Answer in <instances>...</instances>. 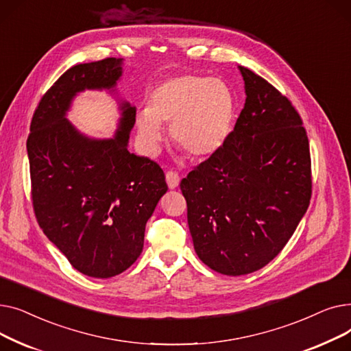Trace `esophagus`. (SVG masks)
<instances>
[{
    "label": "esophagus",
    "instance_id": "34e87169",
    "mask_svg": "<svg viewBox=\"0 0 351 351\" xmlns=\"http://www.w3.org/2000/svg\"><path fill=\"white\" fill-rule=\"evenodd\" d=\"M166 182H168V186L169 189H175L179 186V182H180V178L176 172L173 171H168L166 172Z\"/></svg>",
    "mask_w": 351,
    "mask_h": 351
}]
</instances>
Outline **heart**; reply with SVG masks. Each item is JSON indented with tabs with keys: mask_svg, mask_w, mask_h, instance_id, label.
Returning <instances> with one entry per match:
<instances>
[{
	"mask_svg": "<svg viewBox=\"0 0 351 351\" xmlns=\"http://www.w3.org/2000/svg\"><path fill=\"white\" fill-rule=\"evenodd\" d=\"M233 117V95L222 80L180 75L152 92L149 105L136 114V129L147 154L159 149L160 125H168L176 146L188 156L202 159L222 149L232 132Z\"/></svg>",
	"mask_w": 351,
	"mask_h": 351,
	"instance_id": "b5f03b06",
	"label": "heart"
}]
</instances>
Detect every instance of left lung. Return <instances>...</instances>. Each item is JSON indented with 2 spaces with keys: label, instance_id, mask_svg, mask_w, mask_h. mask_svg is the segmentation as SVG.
I'll use <instances>...</instances> for the list:
<instances>
[{
  "label": "left lung",
  "instance_id": "8db88e82",
  "mask_svg": "<svg viewBox=\"0 0 351 351\" xmlns=\"http://www.w3.org/2000/svg\"><path fill=\"white\" fill-rule=\"evenodd\" d=\"M246 102L222 149L180 182L195 252L212 270L265 267L296 230L311 197V160L298 110L239 66Z\"/></svg>",
  "mask_w": 351,
  "mask_h": 351
}]
</instances>
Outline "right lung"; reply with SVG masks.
I'll use <instances>...</instances> for the list:
<instances>
[{
	"label": "right lung",
	"instance_id": "add662e5",
	"mask_svg": "<svg viewBox=\"0 0 351 351\" xmlns=\"http://www.w3.org/2000/svg\"><path fill=\"white\" fill-rule=\"evenodd\" d=\"M121 77V58L73 65L41 98L27 139L38 225L73 269L97 279L135 263L147 219L168 191L156 162L128 151L135 106L119 105V126L109 139L89 138L66 119L78 92L114 89Z\"/></svg>",
	"mask_w": 351,
	"mask_h": 351
}]
</instances>
